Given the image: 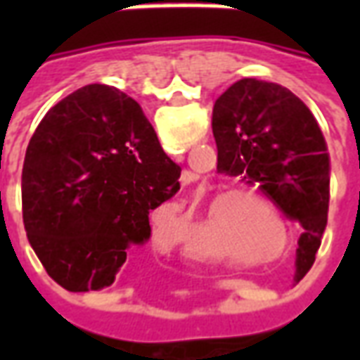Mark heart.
<instances>
[{
  "label": "heart",
  "mask_w": 360,
  "mask_h": 360,
  "mask_svg": "<svg viewBox=\"0 0 360 360\" xmlns=\"http://www.w3.org/2000/svg\"><path fill=\"white\" fill-rule=\"evenodd\" d=\"M252 206L262 208L274 221H278V216L271 210L268 200L258 195L257 191L245 187H233L219 193L210 202L208 212L212 218L224 214L226 218L231 219L233 239L243 252L268 255L276 247V233L268 227V224H264V219L258 216ZM183 252L193 260H233V255H229L227 250L200 241H188Z\"/></svg>",
  "instance_id": "1"
}]
</instances>
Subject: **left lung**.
Returning a JSON list of instances; mask_svg holds the SVG:
<instances>
[{"mask_svg":"<svg viewBox=\"0 0 360 360\" xmlns=\"http://www.w3.org/2000/svg\"><path fill=\"white\" fill-rule=\"evenodd\" d=\"M218 173L241 177L304 233L297 281L314 264L330 206V154L312 111L276 82L241 79L214 103Z\"/></svg>","mask_w":360,"mask_h":360,"instance_id":"8db88e82","label":"left lung"}]
</instances>
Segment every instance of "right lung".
I'll list each match as a JSON object with an SVG mask.
<instances>
[{"mask_svg": "<svg viewBox=\"0 0 360 360\" xmlns=\"http://www.w3.org/2000/svg\"><path fill=\"white\" fill-rule=\"evenodd\" d=\"M179 175L133 98L82 86L28 142L20 179L28 243L67 291L111 285L127 252L150 239V212L177 195Z\"/></svg>", "mask_w": 360, "mask_h": 360, "instance_id": "obj_1", "label": "right lung"}]
</instances>
